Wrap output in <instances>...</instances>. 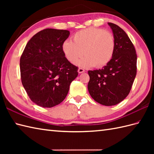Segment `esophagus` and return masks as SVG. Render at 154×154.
I'll return each instance as SVG.
<instances>
[{
    "label": "esophagus",
    "instance_id": "1",
    "mask_svg": "<svg viewBox=\"0 0 154 154\" xmlns=\"http://www.w3.org/2000/svg\"><path fill=\"white\" fill-rule=\"evenodd\" d=\"M85 72V70L82 68H79L78 69V73H83Z\"/></svg>",
    "mask_w": 154,
    "mask_h": 154
}]
</instances>
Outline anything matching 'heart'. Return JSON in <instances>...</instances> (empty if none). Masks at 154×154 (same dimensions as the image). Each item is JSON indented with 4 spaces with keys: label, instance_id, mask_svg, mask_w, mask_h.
Returning a JSON list of instances; mask_svg holds the SVG:
<instances>
[{
    "label": "heart",
    "instance_id": "obj_1",
    "mask_svg": "<svg viewBox=\"0 0 154 154\" xmlns=\"http://www.w3.org/2000/svg\"><path fill=\"white\" fill-rule=\"evenodd\" d=\"M114 45V36L110 32L89 28L75 33L73 42L65 40L62 44V50L71 63H75L83 54L85 57L77 62L79 66L100 67L112 59Z\"/></svg>",
    "mask_w": 154,
    "mask_h": 154
}]
</instances>
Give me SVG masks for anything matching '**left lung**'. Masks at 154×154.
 Segmentation results:
<instances>
[{
    "instance_id": "1",
    "label": "left lung",
    "mask_w": 154,
    "mask_h": 154,
    "mask_svg": "<svg viewBox=\"0 0 154 154\" xmlns=\"http://www.w3.org/2000/svg\"><path fill=\"white\" fill-rule=\"evenodd\" d=\"M112 31L114 50L103 69L89 71L88 91L96 102L104 106L120 103L129 94L136 75L137 55L126 33L119 26L108 23Z\"/></svg>"
}]
</instances>
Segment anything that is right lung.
<instances>
[{
	"label": "right lung",
	"mask_w": 154,
	"mask_h": 154,
	"mask_svg": "<svg viewBox=\"0 0 154 154\" xmlns=\"http://www.w3.org/2000/svg\"><path fill=\"white\" fill-rule=\"evenodd\" d=\"M68 30L47 28L27 43L20 60L21 80L28 95L37 105L51 108L63 101L77 77V67L62 50Z\"/></svg>",
	"instance_id": "1"
}]
</instances>
